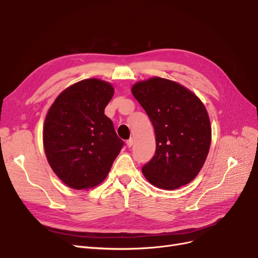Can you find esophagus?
Segmentation results:
<instances>
[{"label": "esophagus", "mask_w": 258, "mask_h": 258, "mask_svg": "<svg viewBox=\"0 0 258 258\" xmlns=\"http://www.w3.org/2000/svg\"><path fill=\"white\" fill-rule=\"evenodd\" d=\"M133 144H134V139H133V138H131V139H128V140L126 141V145H127L128 147H131Z\"/></svg>", "instance_id": "34e87169"}]
</instances>
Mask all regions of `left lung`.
Instances as JSON below:
<instances>
[{
	"mask_svg": "<svg viewBox=\"0 0 258 258\" xmlns=\"http://www.w3.org/2000/svg\"><path fill=\"white\" fill-rule=\"evenodd\" d=\"M132 93L156 134V155L142 167L144 177L166 190L190 183L204 165L211 143L205 105L190 90L162 77L138 81Z\"/></svg>",
	"mask_w": 258,
	"mask_h": 258,
	"instance_id": "obj_1",
	"label": "left lung"
}]
</instances>
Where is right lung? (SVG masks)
<instances>
[{"mask_svg": "<svg viewBox=\"0 0 258 258\" xmlns=\"http://www.w3.org/2000/svg\"><path fill=\"white\" fill-rule=\"evenodd\" d=\"M114 91L107 81L84 79L64 89L49 108L43 130L45 154L52 170L70 188L100 184L123 146L104 115Z\"/></svg>", "mask_w": 258, "mask_h": 258, "instance_id": "right-lung-1", "label": "right lung"}]
</instances>
